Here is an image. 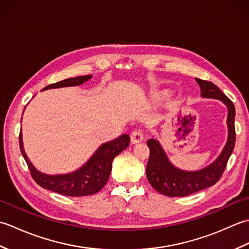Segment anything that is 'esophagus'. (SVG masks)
<instances>
[{
	"label": "esophagus",
	"mask_w": 249,
	"mask_h": 249,
	"mask_svg": "<svg viewBox=\"0 0 249 249\" xmlns=\"http://www.w3.org/2000/svg\"><path fill=\"white\" fill-rule=\"evenodd\" d=\"M130 140L133 143H138V142L143 140V134H142V131L140 129H135L134 131H131Z\"/></svg>",
	"instance_id": "1"
}]
</instances>
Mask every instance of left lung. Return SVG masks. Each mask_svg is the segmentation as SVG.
Returning a JSON list of instances; mask_svg holds the SVG:
<instances>
[{
  "mask_svg": "<svg viewBox=\"0 0 249 249\" xmlns=\"http://www.w3.org/2000/svg\"><path fill=\"white\" fill-rule=\"evenodd\" d=\"M196 81L200 87L201 96L219 99L228 107V120H227L229 128L228 141L224 151L212 165L200 171L187 172L178 170L171 165L160 144L155 139L147 140V146L150 147V158L146 166V178L156 192L168 197H185L206 187L213 186L223 176L227 162L234 149L235 108L233 103L213 82L198 78H196Z\"/></svg>",
  "mask_w": 249,
  "mask_h": 249,
  "instance_id": "1",
  "label": "left lung"
}]
</instances>
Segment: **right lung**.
<instances>
[{
	"mask_svg": "<svg viewBox=\"0 0 249 249\" xmlns=\"http://www.w3.org/2000/svg\"><path fill=\"white\" fill-rule=\"evenodd\" d=\"M91 77L92 76H81L68 78L60 82L49 84L43 89L79 86V84L89 80ZM129 141L128 135H122L119 138L100 145L91 157V160L79 170L70 174H64V176H48V174H44L36 170L32 165L24 153L21 133L19 135L20 151L22 153V156L24 157L34 181L43 188L64 196H70V197H81V196L98 193L109 179L114 157L129 145Z\"/></svg>",
	"mask_w": 249,
	"mask_h": 249,
	"instance_id": "obj_1",
	"label": "right lung"
}]
</instances>
